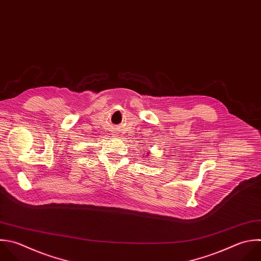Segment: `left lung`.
Masks as SVG:
<instances>
[{
    "label": "left lung",
    "instance_id": "8db88e82",
    "mask_svg": "<svg viewBox=\"0 0 261 261\" xmlns=\"http://www.w3.org/2000/svg\"><path fill=\"white\" fill-rule=\"evenodd\" d=\"M147 156H148V155H147Z\"/></svg>",
    "mask_w": 261,
    "mask_h": 261
}]
</instances>
